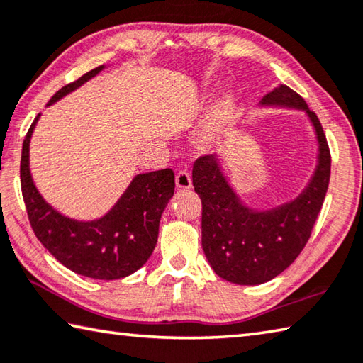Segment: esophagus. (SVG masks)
<instances>
[{
  "label": "esophagus",
  "instance_id": "1",
  "mask_svg": "<svg viewBox=\"0 0 363 363\" xmlns=\"http://www.w3.org/2000/svg\"><path fill=\"white\" fill-rule=\"evenodd\" d=\"M176 187L184 190L192 187V176H190L187 169H181L179 173L176 174Z\"/></svg>",
  "mask_w": 363,
  "mask_h": 363
}]
</instances>
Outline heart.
I'll use <instances>...</instances> for the list:
<instances>
[{
  "label": "heart",
  "instance_id": "1",
  "mask_svg": "<svg viewBox=\"0 0 363 363\" xmlns=\"http://www.w3.org/2000/svg\"><path fill=\"white\" fill-rule=\"evenodd\" d=\"M232 111H233V101L230 96H223L217 103V106L211 117L209 125L204 135L201 138V144L204 147L213 146V144L219 140V136L228 128L230 121H232Z\"/></svg>",
  "mask_w": 363,
  "mask_h": 363
}]
</instances>
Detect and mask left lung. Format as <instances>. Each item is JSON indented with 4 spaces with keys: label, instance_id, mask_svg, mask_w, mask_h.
I'll use <instances>...</instances> for the list:
<instances>
[{
    "label": "left lung",
    "instance_id": "8db88e82",
    "mask_svg": "<svg viewBox=\"0 0 363 363\" xmlns=\"http://www.w3.org/2000/svg\"><path fill=\"white\" fill-rule=\"evenodd\" d=\"M262 104L306 111L319 141V163L309 186L292 203L252 211L241 203L222 174L219 159L203 155L194 164L195 192L201 199V245L216 274L235 284L273 279L292 265L311 236L330 181L332 157L318 116L287 85L269 91Z\"/></svg>",
    "mask_w": 363,
    "mask_h": 363
}]
</instances>
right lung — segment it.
I'll list each match as a JSON object with an SVG mask.
<instances>
[{"label":"right lung","instance_id":"add662e5","mask_svg":"<svg viewBox=\"0 0 363 363\" xmlns=\"http://www.w3.org/2000/svg\"><path fill=\"white\" fill-rule=\"evenodd\" d=\"M103 68L98 67L65 85L50 98L48 106L81 87ZM39 116L25 136L21 159L22 195L36 238L62 265L87 278L109 281L135 273L147 262L157 245L162 213L174 194L173 169L138 174L101 219H68L43 200L30 174V140Z\"/></svg>","mask_w":363,"mask_h":363}]
</instances>
